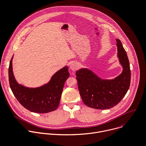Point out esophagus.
<instances>
[{
    "label": "esophagus",
    "mask_w": 146,
    "mask_h": 146,
    "mask_svg": "<svg viewBox=\"0 0 146 146\" xmlns=\"http://www.w3.org/2000/svg\"><path fill=\"white\" fill-rule=\"evenodd\" d=\"M78 68V66H77V63L74 62H73L70 64V69L72 70V71H76L77 70Z\"/></svg>",
    "instance_id": "obj_1"
}]
</instances>
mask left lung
<instances>
[{
    "label": "left lung",
    "instance_id": "1",
    "mask_svg": "<svg viewBox=\"0 0 146 146\" xmlns=\"http://www.w3.org/2000/svg\"><path fill=\"white\" fill-rule=\"evenodd\" d=\"M116 40L118 57L123 67L120 75L114 79L104 80L87 68H81L76 72L80 96L84 104L89 108L100 110L113 108L129 89L131 70L129 58L121 41Z\"/></svg>",
    "mask_w": 146,
    "mask_h": 146
}]
</instances>
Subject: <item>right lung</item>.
Segmentation results:
<instances>
[{
  "instance_id": "add662e5",
  "label": "right lung",
  "mask_w": 146,
  "mask_h": 146,
  "mask_svg": "<svg viewBox=\"0 0 146 146\" xmlns=\"http://www.w3.org/2000/svg\"><path fill=\"white\" fill-rule=\"evenodd\" d=\"M12 57L9 65L8 77L11 89L19 103L31 112L46 113L58 107L65 82L69 77L68 67L64 66L51 77L48 83L40 87L29 88L19 84L12 70Z\"/></svg>"
}]
</instances>
